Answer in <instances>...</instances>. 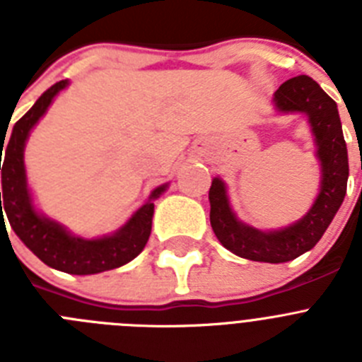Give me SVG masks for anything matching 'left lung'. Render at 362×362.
<instances>
[{"instance_id": "1", "label": "left lung", "mask_w": 362, "mask_h": 362, "mask_svg": "<svg viewBox=\"0 0 362 362\" xmlns=\"http://www.w3.org/2000/svg\"><path fill=\"white\" fill-rule=\"evenodd\" d=\"M277 114H305L321 166V183L308 212L292 225L261 230L243 223L230 204L226 183L212 179L209 192L210 225L226 250L259 263H286L312 250L343 204L348 183V150L337 103L308 76H297L274 94Z\"/></svg>"}]
</instances>
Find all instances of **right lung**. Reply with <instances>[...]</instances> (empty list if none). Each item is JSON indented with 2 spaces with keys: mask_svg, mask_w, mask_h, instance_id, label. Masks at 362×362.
I'll list each match as a JSON object with an SVG mask.
<instances>
[{
  "mask_svg": "<svg viewBox=\"0 0 362 362\" xmlns=\"http://www.w3.org/2000/svg\"><path fill=\"white\" fill-rule=\"evenodd\" d=\"M69 85V79H63L50 86L12 129L11 139L5 145L3 165L0 163V223H5L3 217V209H5L6 219L16 235L47 267L74 276H90V274L123 267L141 254L152 230L153 201L165 194L168 183L153 188L148 199L130 216V219L121 228L101 238L86 239L76 235L65 225L40 212L28 188L27 170H25V145L32 129L47 114L56 95L65 90ZM1 143H5V139H1Z\"/></svg>",
  "mask_w": 362,
  "mask_h": 362,
  "instance_id": "right-lung-1",
  "label": "right lung"
}]
</instances>
